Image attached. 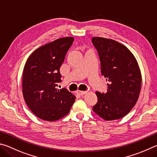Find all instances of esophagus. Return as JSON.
Masks as SVG:
<instances>
[{"label": "esophagus", "mask_w": 157, "mask_h": 157, "mask_svg": "<svg viewBox=\"0 0 157 157\" xmlns=\"http://www.w3.org/2000/svg\"><path fill=\"white\" fill-rule=\"evenodd\" d=\"M77 94H78L79 96H83L84 94H86L87 93V91H80V90H78V91L76 92Z\"/></svg>", "instance_id": "1"}]
</instances>
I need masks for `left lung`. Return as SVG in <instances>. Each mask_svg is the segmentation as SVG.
<instances>
[{"label": "left lung", "mask_w": 157, "mask_h": 157, "mask_svg": "<svg viewBox=\"0 0 157 157\" xmlns=\"http://www.w3.org/2000/svg\"><path fill=\"white\" fill-rule=\"evenodd\" d=\"M101 61V74L106 78L108 91L96 92L98 101L93 111L105 121L127 115L139 99L142 77L138 62L128 48L117 41L93 37Z\"/></svg>", "instance_id": "left-lung-1"}]
</instances>
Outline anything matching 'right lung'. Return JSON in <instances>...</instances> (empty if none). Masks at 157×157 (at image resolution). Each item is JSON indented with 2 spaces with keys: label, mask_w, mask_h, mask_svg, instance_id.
Listing matches in <instances>:
<instances>
[{
  "label": "right lung",
  "mask_w": 157,
  "mask_h": 157,
  "mask_svg": "<svg viewBox=\"0 0 157 157\" xmlns=\"http://www.w3.org/2000/svg\"><path fill=\"white\" fill-rule=\"evenodd\" d=\"M74 41L63 37L40 46L30 54L25 64L22 87L25 101L39 119L54 121L70 112L76 97L58 89L61 81L60 67Z\"/></svg>",
  "instance_id": "right-lung-1"
}]
</instances>
